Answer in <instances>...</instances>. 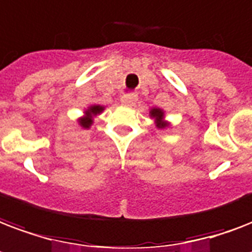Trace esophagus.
<instances>
[{"label":"esophagus","mask_w":252,"mask_h":252,"mask_svg":"<svg viewBox=\"0 0 252 252\" xmlns=\"http://www.w3.org/2000/svg\"><path fill=\"white\" fill-rule=\"evenodd\" d=\"M136 100H137V95H134V94H126L122 96V103L126 107H132Z\"/></svg>","instance_id":"obj_1"}]
</instances>
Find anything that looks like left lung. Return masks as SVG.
I'll return each instance as SVG.
<instances>
[{
  "label": "left lung",
  "mask_w": 252,
  "mask_h": 252,
  "mask_svg": "<svg viewBox=\"0 0 252 252\" xmlns=\"http://www.w3.org/2000/svg\"><path fill=\"white\" fill-rule=\"evenodd\" d=\"M151 115L153 116V118H156L157 120H158V124H157V126H166L165 123L160 122L161 119H162V112H161L160 109H152Z\"/></svg>",
  "instance_id": "8db88e82"
}]
</instances>
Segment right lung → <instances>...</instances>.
<instances>
[{
    "instance_id": "obj_1",
    "label": "right lung",
    "mask_w": 252,
    "mask_h": 252,
    "mask_svg": "<svg viewBox=\"0 0 252 252\" xmlns=\"http://www.w3.org/2000/svg\"><path fill=\"white\" fill-rule=\"evenodd\" d=\"M100 111H103V107H100V105H92L91 108L88 109L87 112H86L87 113V116L80 120V124H82V126H84V128H88V126H90V124L92 123L91 115H96V113H99Z\"/></svg>"
}]
</instances>
